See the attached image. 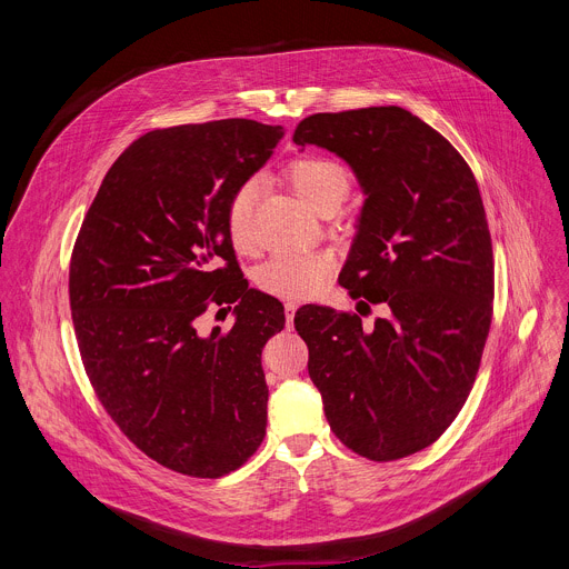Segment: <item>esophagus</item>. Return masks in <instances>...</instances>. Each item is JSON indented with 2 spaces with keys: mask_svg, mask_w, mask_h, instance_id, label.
<instances>
[{
  "mask_svg": "<svg viewBox=\"0 0 569 569\" xmlns=\"http://www.w3.org/2000/svg\"><path fill=\"white\" fill-rule=\"evenodd\" d=\"M286 321H288V329H292V319H295V310L299 308L297 301H286Z\"/></svg>",
  "mask_w": 569,
  "mask_h": 569,
  "instance_id": "1",
  "label": "esophagus"
}]
</instances>
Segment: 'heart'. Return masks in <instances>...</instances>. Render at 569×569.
Masks as SVG:
<instances>
[{"label":"heart","instance_id":"b5f03b06","mask_svg":"<svg viewBox=\"0 0 569 569\" xmlns=\"http://www.w3.org/2000/svg\"><path fill=\"white\" fill-rule=\"evenodd\" d=\"M295 196L315 213H336L351 193V173L342 161L323 154L295 159L286 171ZM259 193V180H246L236 187L227 202V233L238 252L254 248L252 211ZM333 272V259L321 252L277 254L257 270V286L274 297L306 299L327 286Z\"/></svg>","mask_w":569,"mask_h":569}]
</instances>
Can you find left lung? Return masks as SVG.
Segmentation results:
<instances>
[{"label": "left lung", "mask_w": 569, "mask_h": 569, "mask_svg": "<svg viewBox=\"0 0 569 569\" xmlns=\"http://www.w3.org/2000/svg\"><path fill=\"white\" fill-rule=\"evenodd\" d=\"M292 141L356 173L365 204L340 283L389 310L373 329L329 306L295 315L323 415L367 459L415 455L463 408L491 329L493 248L475 176L398 106L310 114Z\"/></svg>", "instance_id": "1"}]
</instances>
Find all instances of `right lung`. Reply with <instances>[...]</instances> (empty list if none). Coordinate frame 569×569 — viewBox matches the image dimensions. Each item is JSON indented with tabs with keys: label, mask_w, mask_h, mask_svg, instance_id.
<instances>
[{
	"label": "right lung",
	"mask_w": 569,
	"mask_h": 569,
	"mask_svg": "<svg viewBox=\"0 0 569 569\" xmlns=\"http://www.w3.org/2000/svg\"><path fill=\"white\" fill-rule=\"evenodd\" d=\"M281 137V126L250 119L146 132L103 178L71 252V319L90 382L121 432L182 475L222 477L266 437L261 351L286 315L240 279L224 216ZM209 302L237 303L231 332L197 333Z\"/></svg>",
	"instance_id": "1"
}]
</instances>
